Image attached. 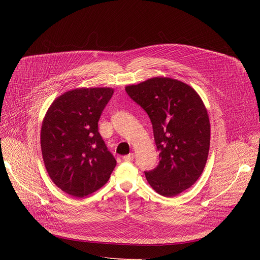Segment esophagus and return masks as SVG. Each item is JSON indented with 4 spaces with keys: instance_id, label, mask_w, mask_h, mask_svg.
<instances>
[{
    "instance_id": "34e87169",
    "label": "esophagus",
    "mask_w": 260,
    "mask_h": 260,
    "mask_svg": "<svg viewBox=\"0 0 260 260\" xmlns=\"http://www.w3.org/2000/svg\"><path fill=\"white\" fill-rule=\"evenodd\" d=\"M134 158H135L134 153H131V154H128V155L123 156V160H124V161H127V162H129V161L134 160Z\"/></svg>"
}]
</instances>
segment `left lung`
<instances>
[{
  "label": "left lung",
  "instance_id": "1",
  "mask_svg": "<svg viewBox=\"0 0 260 260\" xmlns=\"http://www.w3.org/2000/svg\"><path fill=\"white\" fill-rule=\"evenodd\" d=\"M147 113L159 151V165L145 172L146 180L166 197L192 186L208 160L210 118L197 91L179 80L155 77L125 87Z\"/></svg>",
  "mask_w": 260,
  "mask_h": 260
}]
</instances>
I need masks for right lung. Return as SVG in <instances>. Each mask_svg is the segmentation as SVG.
Returning a JSON list of instances; mask_svg holds the SVG:
<instances>
[{
	"instance_id": "right-lung-1",
	"label": "right lung",
	"mask_w": 260,
	"mask_h": 260,
	"mask_svg": "<svg viewBox=\"0 0 260 260\" xmlns=\"http://www.w3.org/2000/svg\"><path fill=\"white\" fill-rule=\"evenodd\" d=\"M114 89L80 87L53 100L41 127L46 171L60 189L85 197L109 179L117 161L98 132V121Z\"/></svg>"
}]
</instances>
